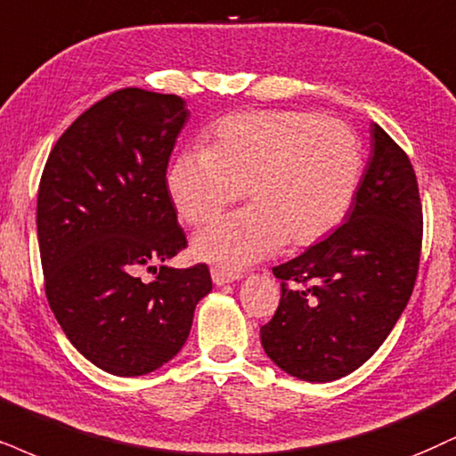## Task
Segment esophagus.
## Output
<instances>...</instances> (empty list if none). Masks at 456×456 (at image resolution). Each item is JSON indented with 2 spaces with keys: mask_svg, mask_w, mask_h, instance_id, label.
Segmentation results:
<instances>
[{
  "mask_svg": "<svg viewBox=\"0 0 456 456\" xmlns=\"http://www.w3.org/2000/svg\"><path fill=\"white\" fill-rule=\"evenodd\" d=\"M240 274L232 273V271H224V268H211V279L216 285H228L239 281Z\"/></svg>",
  "mask_w": 456,
  "mask_h": 456,
  "instance_id": "esophagus-1",
  "label": "esophagus"
}]
</instances>
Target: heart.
I'll use <instances>...</instances> for the list:
<instances>
[{"label": "heart", "mask_w": 456, "mask_h": 456, "mask_svg": "<svg viewBox=\"0 0 456 456\" xmlns=\"http://www.w3.org/2000/svg\"><path fill=\"white\" fill-rule=\"evenodd\" d=\"M363 179L355 133L313 111H245L211 128L207 150L171 162L167 190L190 226H200L249 194L254 207L219 219L194 239V254L243 268L289 249H306L338 230Z\"/></svg>", "instance_id": "obj_1"}]
</instances>
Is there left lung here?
I'll return each mask as SVG.
<instances>
[{
    "instance_id": "left-lung-1",
    "label": "left lung",
    "mask_w": 456,
    "mask_h": 456,
    "mask_svg": "<svg viewBox=\"0 0 456 456\" xmlns=\"http://www.w3.org/2000/svg\"><path fill=\"white\" fill-rule=\"evenodd\" d=\"M372 156L345 224L273 268L274 317L260 328L266 355L308 383L351 374L379 351L412 296L423 207L410 159L379 125Z\"/></svg>"
}]
</instances>
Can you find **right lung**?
Listing matches in <instances>:
<instances>
[{
  "label": "right lung",
  "instance_id": "obj_1",
  "mask_svg": "<svg viewBox=\"0 0 456 456\" xmlns=\"http://www.w3.org/2000/svg\"><path fill=\"white\" fill-rule=\"evenodd\" d=\"M190 111L177 94L122 88L61 134L37 192V240L48 305L88 362L143 376L188 340L213 283L207 264L160 266L188 240L167 167Z\"/></svg>",
  "mask_w": 456,
  "mask_h": 456
}]
</instances>
